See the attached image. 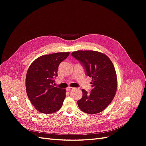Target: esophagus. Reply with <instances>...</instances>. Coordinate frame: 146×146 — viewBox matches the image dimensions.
Masks as SVG:
<instances>
[{"label":"esophagus","instance_id":"34e87169","mask_svg":"<svg viewBox=\"0 0 146 146\" xmlns=\"http://www.w3.org/2000/svg\"><path fill=\"white\" fill-rule=\"evenodd\" d=\"M73 89H74V88H72V87H68V88H66V90H67V91H71V90H73Z\"/></svg>","mask_w":146,"mask_h":146}]
</instances>
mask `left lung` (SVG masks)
<instances>
[{
	"instance_id": "left-lung-1",
	"label": "left lung",
	"mask_w": 146,
	"mask_h": 146,
	"mask_svg": "<svg viewBox=\"0 0 146 146\" xmlns=\"http://www.w3.org/2000/svg\"><path fill=\"white\" fill-rule=\"evenodd\" d=\"M71 55L92 78L91 91L88 93L82 90V98L77 102L79 108L90 114L102 111L111 102L117 90V76L113 63L107 55L97 51L77 50Z\"/></svg>"
}]
</instances>
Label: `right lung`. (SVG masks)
Here are the masks:
<instances>
[{
	"label": "right lung",
	"instance_id": "add662e5",
	"mask_svg": "<svg viewBox=\"0 0 146 146\" xmlns=\"http://www.w3.org/2000/svg\"><path fill=\"white\" fill-rule=\"evenodd\" d=\"M69 52H59L42 55L30 64L25 78L28 98L38 111L52 114L62 107L66 90L55 87L59 64L69 56Z\"/></svg>",
	"mask_w": 146,
	"mask_h": 146
}]
</instances>
